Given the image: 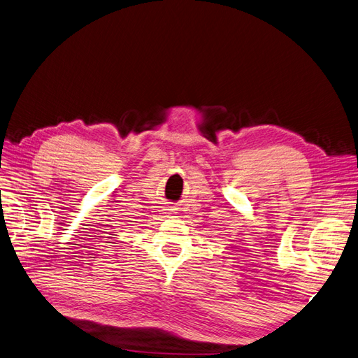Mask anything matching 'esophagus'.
Here are the masks:
<instances>
[{
	"label": "esophagus",
	"mask_w": 358,
	"mask_h": 358,
	"mask_svg": "<svg viewBox=\"0 0 358 358\" xmlns=\"http://www.w3.org/2000/svg\"><path fill=\"white\" fill-rule=\"evenodd\" d=\"M169 211H172V210H169Z\"/></svg>",
	"instance_id": "34e87169"
}]
</instances>
